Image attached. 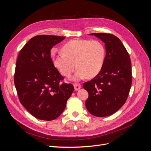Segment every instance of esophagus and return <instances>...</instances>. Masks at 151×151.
Instances as JSON below:
<instances>
[{
  "instance_id": "34e87169",
  "label": "esophagus",
  "mask_w": 151,
  "mask_h": 151,
  "mask_svg": "<svg viewBox=\"0 0 151 151\" xmlns=\"http://www.w3.org/2000/svg\"><path fill=\"white\" fill-rule=\"evenodd\" d=\"M74 86L76 91H78L79 89H80L81 88V84L79 83H75L74 84Z\"/></svg>"
}]
</instances>
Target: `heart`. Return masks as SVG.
<instances>
[{
  "mask_svg": "<svg viewBox=\"0 0 151 151\" xmlns=\"http://www.w3.org/2000/svg\"><path fill=\"white\" fill-rule=\"evenodd\" d=\"M63 52L53 56L54 65L65 77H69L78 68L73 79L78 81L93 77L101 71L106 50L97 40H73L63 47Z\"/></svg>",
  "mask_w": 151,
  "mask_h": 151,
  "instance_id": "b5f03b06",
  "label": "heart"
}]
</instances>
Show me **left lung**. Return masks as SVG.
<instances>
[{
    "label": "left lung",
    "instance_id": "left-lung-1",
    "mask_svg": "<svg viewBox=\"0 0 151 151\" xmlns=\"http://www.w3.org/2000/svg\"><path fill=\"white\" fill-rule=\"evenodd\" d=\"M105 43L106 54L101 71L83 84L89 97L86 106L93 115L104 117L116 112L126 102L132 85L129 53L120 40L108 33H91Z\"/></svg>",
    "mask_w": 151,
    "mask_h": 151
}]
</instances>
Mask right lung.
Returning <instances> with one entry per match:
<instances>
[{"label":"right lung","mask_w":151,"mask_h":151,"mask_svg":"<svg viewBox=\"0 0 151 151\" xmlns=\"http://www.w3.org/2000/svg\"><path fill=\"white\" fill-rule=\"evenodd\" d=\"M64 36L38 35L22 47L17 58L14 81L19 101L38 119L51 121L60 116L74 90L55 67L51 49Z\"/></svg>","instance_id":"1"}]
</instances>
